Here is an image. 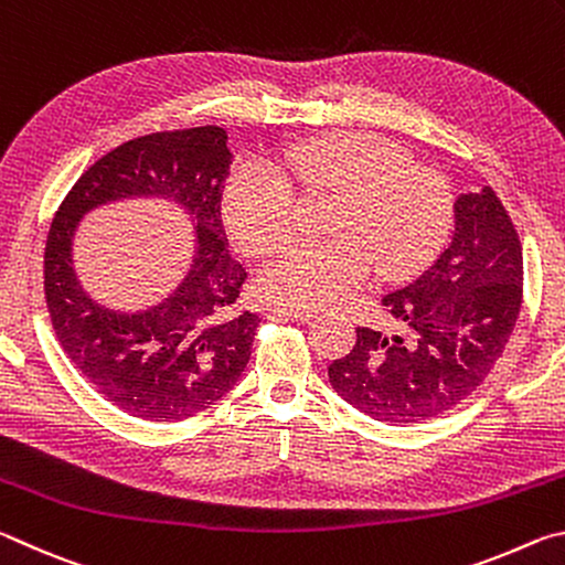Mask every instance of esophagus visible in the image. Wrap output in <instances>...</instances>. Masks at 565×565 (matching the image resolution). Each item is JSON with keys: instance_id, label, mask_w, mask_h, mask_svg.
<instances>
[{"instance_id": "1", "label": "esophagus", "mask_w": 565, "mask_h": 565, "mask_svg": "<svg viewBox=\"0 0 565 565\" xmlns=\"http://www.w3.org/2000/svg\"><path fill=\"white\" fill-rule=\"evenodd\" d=\"M269 313L271 317H276V319H294V321H309V319H313L317 317V309H294V306H271L269 309Z\"/></svg>"}]
</instances>
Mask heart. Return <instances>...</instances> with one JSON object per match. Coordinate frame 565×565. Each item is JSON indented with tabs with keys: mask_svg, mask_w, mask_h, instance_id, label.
Here are the masks:
<instances>
[{
	"mask_svg": "<svg viewBox=\"0 0 565 565\" xmlns=\"http://www.w3.org/2000/svg\"><path fill=\"white\" fill-rule=\"evenodd\" d=\"M284 164L303 194H333L329 242H296L266 266L259 286L294 309H319L347 299L369 281L416 274L441 252L454 222L446 177L414 167V157L376 134L347 131L299 141ZM222 212L244 252L271 254L294 232V194L264 161L236 167L224 186Z\"/></svg>",
	"mask_w": 565,
	"mask_h": 565,
	"instance_id": "b5f03b06",
	"label": "heart"
}]
</instances>
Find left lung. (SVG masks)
<instances>
[{
	"label": "left lung",
	"instance_id": "obj_1",
	"mask_svg": "<svg viewBox=\"0 0 565 565\" xmlns=\"http://www.w3.org/2000/svg\"><path fill=\"white\" fill-rule=\"evenodd\" d=\"M523 301V248L491 186L456 202L446 252L406 289L384 296L404 337L359 327L329 366L353 408L384 424H420L456 408L491 374Z\"/></svg>",
	"mask_w": 565,
	"mask_h": 565
}]
</instances>
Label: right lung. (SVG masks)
I'll use <instances>...</instances> for the list:
<instances>
[{
  "instance_id": "obj_1",
  "label": "right lung",
  "mask_w": 565,
  "mask_h": 565,
  "mask_svg": "<svg viewBox=\"0 0 565 565\" xmlns=\"http://www.w3.org/2000/svg\"><path fill=\"white\" fill-rule=\"evenodd\" d=\"M232 167L222 127L154 131L111 149L76 179L44 246V299L74 369L145 420H184L242 379L259 317L236 311L246 269L228 254L222 189ZM127 195H164L198 222L200 252L180 289L157 307L117 315L94 305L71 269V236L89 207Z\"/></svg>"
}]
</instances>
